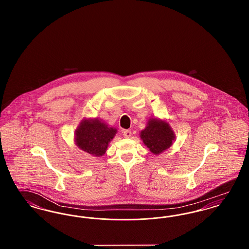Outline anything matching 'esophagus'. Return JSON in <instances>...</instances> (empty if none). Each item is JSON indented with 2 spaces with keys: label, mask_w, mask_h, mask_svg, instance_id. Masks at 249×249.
Instances as JSON below:
<instances>
[{
  "label": "esophagus",
  "mask_w": 249,
  "mask_h": 249,
  "mask_svg": "<svg viewBox=\"0 0 249 249\" xmlns=\"http://www.w3.org/2000/svg\"><path fill=\"white\" fill-rule=\"evenodd\" d=\"M123 135L125 138H130L131 136V131L130 130H123Z\"/></svg>",
  "instance_id": "esophagus-1"
}]
</instances>
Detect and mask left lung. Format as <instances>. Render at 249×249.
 <instances>
[{
    "mask_svg": "<svg viewBox=\"0 0 249 249\" xmlns=\"http://www.w3.org/2000/svg\"><path fill=\"white\" fill-rule=\"evenodd\" d=\"M140 137L151 153L160 154L168 149L176 139V134L165 120L150 119Z\"/></svg>",
    "mask_w": 249,
    "mask_h": 249,
    "instance_id": "obj_1",
    "label": "left lung"
}]
</instances>
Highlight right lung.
Listing matches in <instances>:
<instances>
[{
	"label": "right lung",
	"instance_id": "right-lung-1",
	"mask_svg": "<svg viewBox=\"0 0 249 249\" xmlns=\"http://www.w3.org/2000/svg\"><path fill=\"white\" fill-rule=\"evenodd\" d=\"M117 129L98 119H85L74 132L75 144L85 152L101 157L107 152L108 143L114 138Z\"/></svg>",
	"mask_w": 249,
	"mask_h": 249
}]
</instances>
